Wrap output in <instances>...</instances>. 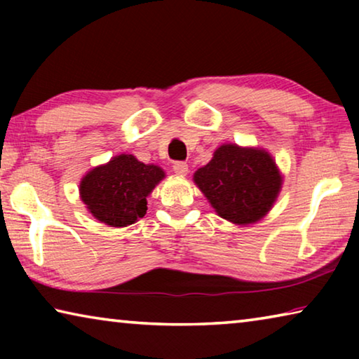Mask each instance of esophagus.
Wrapping results in <instances>:
<instances>
[{"label":"esophagus","instance_id":"obj_1","mask_svg":"<svg viewBox=\"0 0 359 359\" xmlns=\"http://www.w3.org/2000/svg\"><path fill=\"white\" fill-rule=\"evenodd\" d=\"M172 169H174V172L179 174V175H187L188 174V165L185 161H175L172 165Z\"/></svg>","mask_w":359,"mask_h":359}]
</instances>
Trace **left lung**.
<instances>
[{"label":"left lung","instance_id":"8db88e82","mask_svg":"<svg viewBox=\"0 0 359 359\" xmlns=\"http://www.w3.org/2000/svg\"><path fill=\"white\" fill-rule=\"evenodd\" d=\"M194 182L217 214L236 224L263 218L280 191L282 179L274 160L264 150L222 145Z\"/></svg>","mask_w":359,"mask_h":359}]
</instances>
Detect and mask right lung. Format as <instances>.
Segmentation results:
<instances>
[{
  "mask_svg": "<svg viewBox=\"0 0 359 359\" xmlns=\"http://www.w3.org/2000/svg\"><path fill=\"white\" fill-rule=\"evenodd\" d=\"M165 177L161 168L118 155L95 168L81 182V198L92 215L109 226H126L147 212V198Z\"/></svg>",
  "mask_w": 359,
  "mask_h": 359,
  "instance_id": "add662e5",
  "label": "right lung"
}]
</instances>
